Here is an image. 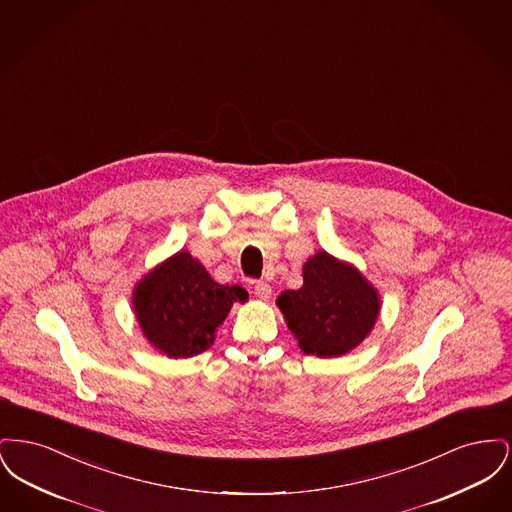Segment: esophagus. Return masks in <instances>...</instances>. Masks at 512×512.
Listing matches in <instances>:
<instances>
[{
  "label": "esophagus",
  "instance_id": "34e87169",
  "mask_svg": "<svg viewBox=\"0 0 512 512\" xmlns=\"http://www.w3.org/2000/svg\"><path fill=\"white\" fill-rule=\"evenodd\" d=\"M255 295H257L259 299H263V301H268L270 295H272V288L268 286L267 282H257V284H255Z\"/></svg>",
  "mask_w": 512,
  "mask_h": 512
}]
</instances>
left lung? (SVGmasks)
I'll return each mask as SVG.
<instances>
[{
	"label": "left lung",
	"mask_w": 512,
	"mask_h": 512,
	"mask_svg": "<svg viewBox=\"0 0 512 512\" xmlns=\"http://www.w3.org/2000/svg\"><path fill=\"white\" fill-rule=\"evenodd\" d=\"M278 309L303 353L322 359L353 351L372 332L380 293L355 265L317 251L303 265V286L284 290Z\"/></svg>",
	"instance_id": "8db88e82"
}]
</instances>
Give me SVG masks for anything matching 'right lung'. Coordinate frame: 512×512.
Masks as SVG:
<instances>
[{
	"instance_id": "add662e5",
	"label": "right lung",
	"mask_w": 512,
	"mask_h": 512,
	"mask_svg": "<svg viewBox=\"0 0 512 512\" xmlns=\"http://www.w3.org/2000/svg\"><path fill=\"white\" fill-rule=\"evenodd\" d=\"M247 299L242 286L215 282L190 251L180 249L138 280L132 307L151 347L171 359H188L213 345L232 305Z\"/></svg>"
}]
</instances>
